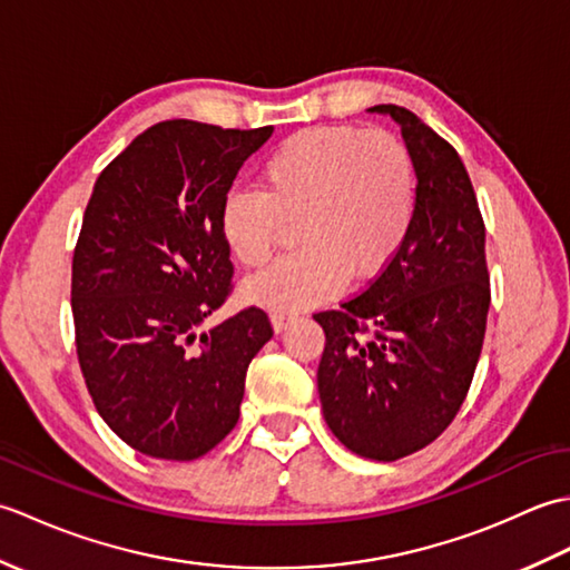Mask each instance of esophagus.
Instances as JSON below:
<instances>
[{
	"label": "esophagus",
	"mask_w": 570,
	"mask_h": 570,
	"mask_svg": "<svg viewBox=\"0 0 570 570\" xmlns=\"http://www.w3.org/2000/svg\"><path fill=\"white\" fill-rule=\"evenodd\" d=\"M294 313H272V328L276 333H282L288 323H294Z\"/></svg>",
	"instance_id": "esophagus-1"
}]
</instances>
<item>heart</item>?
I'll return each instance as SVG.
<instances>
[{"label":"heart","instance_id":"1","mask_svg":"<svg viewBox=\"0 0 570 570\" xmlns=\"http://www.w3.org/2000/svg\"><path fill=\"white\" fill-rule=\"evenodd\" d=\"M414 161L392 131L311 127L284 139L259 168V193L233 190L220 205L229 254L262 266L294 223L301 247L245 282L252 304L296 313L370 282L402 249L414 217Z\"/></svg>","mask_w":570,"mask_h":570}]
</instances>
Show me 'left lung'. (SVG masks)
<instances>
[{
	"label": "left lung",
	"mask_w": 570,
	"mask_h": 570,
	"mask_svg": "<svg viewBox=\"0 0 570 570\" xmlns=\"http://www.w3.org/2000/svg\"><path fill=\"white\" fill-rule=\"evenodd\" d=\"M370 112L402 127L414 161V217L367 292L316 313L325 333L318 394L350 451L396 460L448 429L475 374L490 308L485 225L458 151L406 107Z\"/></svg>",
	"instance_id": "obj_1"
}]
</instances>
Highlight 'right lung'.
<instances>
[{
  "mask_svg": "<svg viewBox=\"0 0 570 570\" xmlns=\"http://www.w3.org/2000/svg\"><path fill=\"white\" fill-rule=\"evenodd\" d=\"M272 131L159 122L95 180L72 254L76 347L98 414L144 455L213 451L272 337L259 308L205 328L233 288L220 205Z\"/></svg>",
  "mask_w": 570,
  "mask_h": 570,
  "instance_id": "right-lung-1",
  "label": "right lung"
}]
</instances>
